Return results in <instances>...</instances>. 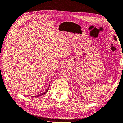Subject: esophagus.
Here are the masks:
<instances>
[{
	"label": "esophagus",
	"mask_w": 123,
	"mask_h": 123,
	"mask_svg": "<svg viewBox=\"0 0 123 123\" xmlns=\"http://www.w3.org/2000/svg\"><path fill=\"white\" fill-rule=\"evenodd\" d=\"M61 67L62 68H67L68 67H69V65L68 63V62H63L61 64Z\"/></svg>",
	"instance_id": "34e87169"
}]
</instances>
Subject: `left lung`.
Here are the masks:
<instances>
[{
	"mask_svg": "<svg viewBox=\"0 0 123 123\" xmlns=\"http://www.w3.org/2000/svg\"><path fill=\"white\" fill-rule=\"evenodd\" d=\"M114 40H115L117 41V38H116V37L115 35L114 36Z\"/></svg>",
	"mask_w": 123,
	"mask_h": 123,
	"instance_id": "obj_1",
	"label": "left lung"
}]
</instances>
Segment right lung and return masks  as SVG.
<instances>
[{
  "label": "right lung",
  "mask_w": 123,
  "mask_h": 123,
  "mask_svg": "<svg viewBox=\"0 0 123 123\" xmlns=\"http://www.w3.org/2000/svg\"><path fill=\"white\" fill-rule=\"evenodd\" d=\"M49 86H50V85H49V86H48V89H47V90L45 92H44V93H42V94H40V95H37V96H35V97H38V96H41V95H43V94H45V93L48 91V89H49Z\"/></svg>",
  "instance_id": "obj_1"
}]
</instances>
